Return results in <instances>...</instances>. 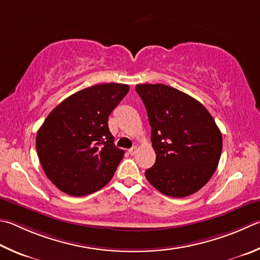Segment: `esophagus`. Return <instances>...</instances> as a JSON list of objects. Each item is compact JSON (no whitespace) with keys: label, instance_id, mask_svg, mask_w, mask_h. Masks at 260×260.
Masks as SVG:
<instances>
[{"label":"esophagus","instance_id":"34e87169","mask_svg":"<svg viewBox=\"0 0 260 260\" xmlns=\"http://www.w3.org/2000/svg\"><path fill=\"white\" fill-rule=\"evenodd\" d=\"M136 151H138V149H136V146H133V148L128 150V153H129L131 155H133V154L136 153Z\"/></svg>","mask_w":260,"mask_h":260}]
</instances>
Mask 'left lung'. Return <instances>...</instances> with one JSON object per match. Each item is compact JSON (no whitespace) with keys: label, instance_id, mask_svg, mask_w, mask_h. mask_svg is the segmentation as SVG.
<instances>
[{"label":"left lung","instance_id":"obj_1","mask_svg":"<svg viewBox=\"0 0 260 260\" xmlns=\"http://www.w3.org/2000/svg\"><path fill=\"white\" fill-rule=\"evenodd\" d=\"M135 91L148 112L157 154L146 179L173 198L199 191L215 173L223 148L214 118L196 99L167 85L140 84Z\"/></svg>","mask_w":260,"mask_h":260}]
</instances>
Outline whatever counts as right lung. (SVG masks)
Here are the masks:
<instances>
[{
  "mask_svg": "<svg viewBox=\"0 0 260 260\" xmlns=\"http://www.w3.org/2000/svg\"><path fill=\"white\" fill-rule=\"evenodd\" d=\"M126 84H100L66 99L46 117L36 135L45 175L73 197L100 190L124 157L108 127V118L128 93Z\"/></svg>",
  "mask_w": 260,
  "mask_h": 260,
  "instance_id": "obj_1",
  "label": "right lung"
}]
</instances>
